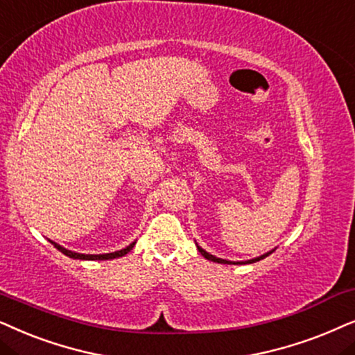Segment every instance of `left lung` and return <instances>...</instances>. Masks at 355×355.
<instances>
[{
  "label": "left lung",
  "mask_w": 355,
  "mask_h": 355,
  "mask_svg": "<svg viewBox=\"0 0 355 355\" xmlns=\"http://www.w3.org/2000/svg\"><path fill=\"white\" fill-rule=\"evenodd\" d=\"M198 250H200V253L202 254V257H205L206 259H211V261H214V263H227L229 264L230 261H227V259H222V258H216V257H212V254H209L207 252H205V250H202L201 247H198ZM269 253H272V252H269ZM269 253H266V254H263V257H259V258H254V259H250V261H247V263H254V261H259V259H263V258H266ZM234 264H240V263H234Z\"/></svg>",
  "instance_id": "1"
}]
</instances>
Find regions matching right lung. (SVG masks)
<instances>
[{
	"mask_svg": "<svg viewBox=\"0 0 355 355\" xmlns=\"http://www.w3.org/2000/svg\"><path fill=\"white\" fill-rule=\"evenodd\" d=\"M50 242H51V240H50ZM51 243H53L55 248H58L61 253L66 254V257L74 258V259H113V258H120V257H125V254L128 253L130 250H133V247H135V243H131L130 247L123 248V250H120V252H115V253H107V254H83V253H74V252H71V250H66V248H63V247H60V245L55 243V242H51Z\"/></svg>",
	"mask_w": 355,
	"mask_h": 355,
	"instance_id": "1",
	"label": "right lung"
}]
</instances>
